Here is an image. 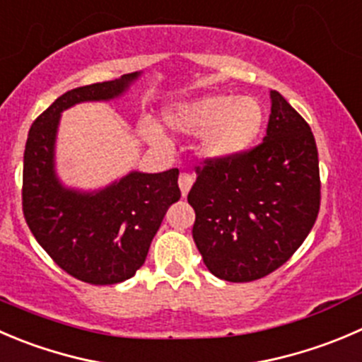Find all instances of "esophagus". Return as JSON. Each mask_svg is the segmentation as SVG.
<instances>
[{"label": "esophagus", "mask_w": 362, "mask_h": 362, "mask_svg": "<svg viewBox=\"0 0 362 362\" xmlns=\"http://www.w3.org/2000/svg\"><path fill=\"white\" fill-rule=\"evenodd\" d=\"M192 184H194V177H192V175L180 173V177H178V185H180L182 196H187V192L191 191Z\"/></svg>", "instance_id": "34e87169"}]
</instances>
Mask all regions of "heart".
Instances as JSON below:
<instances>
[{
    "label": "heart",
    "mask_w": 362,
    "mask_h": 362,
    "mask_svg": "<svg viewBox=\"0 0 362 362\" xmlns=\"http://www.w3.org/2000/svg\"><path fill=\"white\" fill-rule=\"evenodd\" d=\"M164 124L177 134L199 136V152L209 159H230L258 138L263 107L255 97L210 93L168 107ZM141 132L152 143L163 139L159 129L146 122Z\"/></svg>",
    "instance_id": "heart-1"
}]
</instances>
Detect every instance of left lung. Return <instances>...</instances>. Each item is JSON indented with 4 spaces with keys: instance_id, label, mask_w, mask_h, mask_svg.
<instances>
[{
    "instance_id": "1",
    "label": "left lung",
    "mask_w": 362,
    "mask_h": 362,
    "mask_svg": "<svg viewBox=\"0 0 362 362\" xmlns=\"http://www.w3.org/2000/svg\"><path fill=\"white\" fill-rule=\"evenodd\" d=\"M187 194L192 238L219 279L247 283L288 262L320 210L318 150L308 122L270 90L267 136L230 159H205Z\"/></svg>"
}]
</instances>
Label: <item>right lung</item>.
Segmentation results:
<instances>
[{
  "label": "right lung",
  "mask_w": 362,
  "mask_h": 362,
  "mask_svg": "<svg viewBox=\"0 0 362 362\" xmlns=\"http://www.w3.org/2000/svg\"><path fill=\"white\" fill-rule=\"evenodd\" d=\"M139 77L74 88L54 100L28 132L23 212L31 233L66 274L90 285H115L145 263L164 214L180 199L178 170L132 173L93 192L62 185L54 171L59 115L74 104L120 97Z\"/></svg>",
  "instance_id": "right-lung-1"
}]
</instances>
